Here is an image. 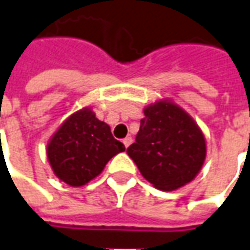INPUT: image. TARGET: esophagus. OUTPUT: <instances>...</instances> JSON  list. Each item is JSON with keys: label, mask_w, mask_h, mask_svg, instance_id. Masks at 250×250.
Returning a JSON list of instances; mask_svg holds the SVG:
<instances>
[{"label": "esophagus", "mask_w": 250, "mask_h": 250, "mask_svg": "<svg viewBox=\"0 0 250 250\" xmlns=\"http://www.w3.org/2000/svg\"><path fill=\"white\" fill-rule=\"evenodd\" d=\"M131 143H132V138H131V137H127V138H125V139H123V145H125V147H128Z\"/></svg>", "instance_id": "obj_1"}]
</instances>
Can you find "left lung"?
<instances>
[{"mask_svg":"<svg viewBox=\"0 0 250 250\" xmlns=\"http://www.w3.org/2000/svg\"><path fill=\"white\" fill-rule=\"evenodd\" d=\"M135 142L127 154L145 179L174 191L196 177L206 160V139L195 120L177 104L157 101L143 109Z\"/></svg>","mask_w":250,"mask_h":250,"instance_id":"left-lung-1","label":"left lung"}]
</instances>
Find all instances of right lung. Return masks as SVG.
<instances>
[{
  "label": "right lung",
  "instance_id": "1",
  "mask_svg": "<svg viewBox=\"0 0 250 250\" xmlns=\"http://www.w3.org/2000/svg\"><path fill=\"white\" fill-rule=\"evenodd\" d=\"M125 145L112 137L107 123L83 108L64 120L47 145V157L55 176L71 187L85 186L103 172Z\"/></svg>",
  "mask_w": 250,
  "mask_h": 250
}]
</instances>
